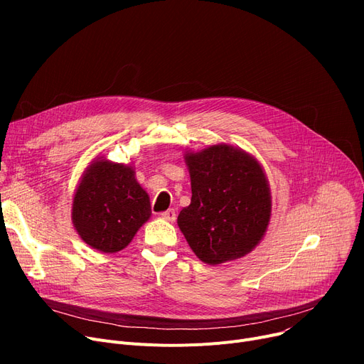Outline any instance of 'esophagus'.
I'll return each instance as SVG.
<instances>
[{
  "label": "esophagus",
  "instance_id": "obj_1",
  "mask_svg": "<svg viewBox=\"0 0 364 364\" xmlns=\"http://www.w3.org/2000/svg\"><path fill=\"white\" fill-rule=\"evenodd\" d=\"M161 217H162L164 220L172 223V221L176 220V211H174V209H168V211H165V213L161 214Z\"/></svg>",
  "mask_w": 364,
  "mask_h": 364
}]
</instances>
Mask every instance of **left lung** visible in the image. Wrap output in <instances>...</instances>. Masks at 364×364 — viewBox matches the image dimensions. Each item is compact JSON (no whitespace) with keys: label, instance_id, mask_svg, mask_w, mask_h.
<instances>
[{"label":"left lung","instance_id":"left-lung-1","mask_svg":"<svg viewBox=\"0 0 364 364\" xmlns=\"http://www.w3.org/2000/svg\"><path fill=\"white\" fill-rule=\"evenodd\" d=\"M192 202L178 227L196 257L218 265L250 254L272 217V193L261 164L228 144L186 151Z\"/></svg>","mask_w":364,"mask_h":364}]
</instances>
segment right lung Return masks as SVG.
Masks as SVG:
<instances>
[{"label": "right lung", "mask_w": 364, "mask_h": 364, "mask_svg": "<svg viewBox=\"0 0 364 364\" xmlns=\"http://www.w3.org/2000/svg\"><path fill=\"white\" fill-rule=\"evenodd\" d=\"M150 215L149 195L131 165L100 156L87 166L73 196L72 223L92 250L122 251Z\"/></svg>", "instance_id": "right-lung-1"}]
</instances>
